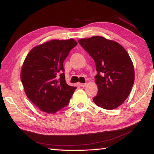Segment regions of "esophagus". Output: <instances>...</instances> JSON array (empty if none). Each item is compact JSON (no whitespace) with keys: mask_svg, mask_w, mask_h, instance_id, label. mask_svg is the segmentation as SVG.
<instances>
[{"mask_svg":"<svg viewBox=\"0 0 154 154\" xmlns=\"http://www.w3.org/2000/svg\"><path fill=\"white\" fill-rule=\"evenodd\" d=\"M79 85H80L81 87H85L86 86V83H79Z\"/></svg>","mask_w":154,"mask_h":154,"instance_id":"obj_1","label":"esophagus"}]
</instances>
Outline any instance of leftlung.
I'll list each match as a JSON object with an SVG mask.
<instances>
[{
	"instance_id": "1",
	"label": "left lung",
	"mask_w": 154,
	"mask_h": 154,
	"mask_svg": "<svg viewBox=\"0 0 154 154\" xmlns=\"http://www.w3.org/2000/svg\"><path fill=\"white\" fill-rule=\"evenodd\" d=\"M79 43L95 62L98 94L93 100L103 109H116L129 96L134 82V65L120 44L101 36L82 38Z\"/></svg>"
}]
</instances>
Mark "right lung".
I'll use <instances>...</instances> for the list:
<instances>
[{"instance_id": "1", "label": "right lung", "mask_w": 154, "mask_h": 154, "mask_svg": "<svg viewBox=\"0 0 154 154\" xmlns=\"http://www.w3.org/2000/svg\"><path fill=\"white\" fill-rule=\"evenodd\" d=\"M77 44L72 38L51 40L35 46L26 57L21 81L27 97L43 112L55 113L66 106L77 88L66 83L63 67Z\"/></svg>"}]
</instances>
